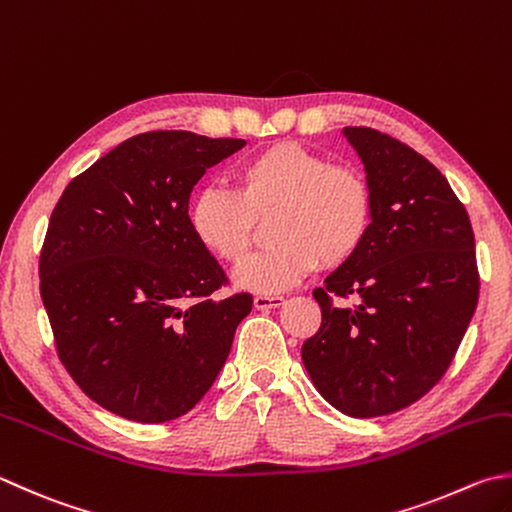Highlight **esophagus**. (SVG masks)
Listing matches in <instances>:
<instances>
[{
	"instance_id": "34e87169",
	"label": "esophagus",
	"mask_w": 512,
	"mask_h": 512,
	"mask_svg": "<svg viewBox=\"0 0 512 512\" xmlns=\"http://www.w3.org/2000/svg\"><path fill=\"white\" fill-rule=\"evenodd\" d=\"M285 303L283 296H256L254 298V307L256 310H276V307H281Z\"/></svg>"
}]
</instances>
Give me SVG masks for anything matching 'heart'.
I'll return each mask as SVG.
<instances>
[{
    "mask_svg": "<svg viewBox=\"0 0 512 512\" xmlns=\"http://www.w3.org/2000/svg\"><path fill=\"white\" fill-rule=\"evenodd\" d=\"M238 189L202 187L187 223L196 243L227 265L252 249L256 225L269 223L274 247L234 274L245 292L278 294L316 269L341 267L361 252L374 220V194L361 171L296 142H276L238 169Z\"/></svg>",
    "mask_w": 512,
    "mask_h": 512,
    "instance_id": "obj_1",
    "label": "heart"
}]
</instances>
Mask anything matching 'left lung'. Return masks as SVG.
I'll list each match as a JSON object with an SVG mask.
<instances>
[{
	"instance_id": "1",
	"label": "left lung",
	"mask_w": 512,
	"mask_h": 512,
	"mask_svg": "<svg viewBox=\"0 0 512 512\" xmlns=\"http://www.w3.org/2000/svg\"><path fill=\"white\" fill-rule=\"evenodd\" d=\"M374 194L372 231L314 289L323 321L303 343L321 397L347 417H381L421 399L475 314L479 274L470 218L441 171L408 144L345 127ZM355 298L354 306L334 297Z\"/></svg>"
}]
</instances>
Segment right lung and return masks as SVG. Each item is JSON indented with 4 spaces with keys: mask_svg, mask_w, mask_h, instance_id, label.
Listing matches in <instances>:
<instances>
[{
    "mask_svg": "<svg viewBox=\"0 0 512 512\" xmlns=\"http://www.w3.org/2000/svg\"><path fill=\"white\" fill-rule=\"evenodd\" d=\"M245 140L149 131L69 182L48 223L40 292L57 354L84 394L118 417L187 414L223 370L252 294L225 285L191 236L189 196Z\"/></svg>",
    "mask_w": 512,
    "mask_h": 512,
    "instance_id": "add662e5",
    "label": "right lung"
}]
</instances>
